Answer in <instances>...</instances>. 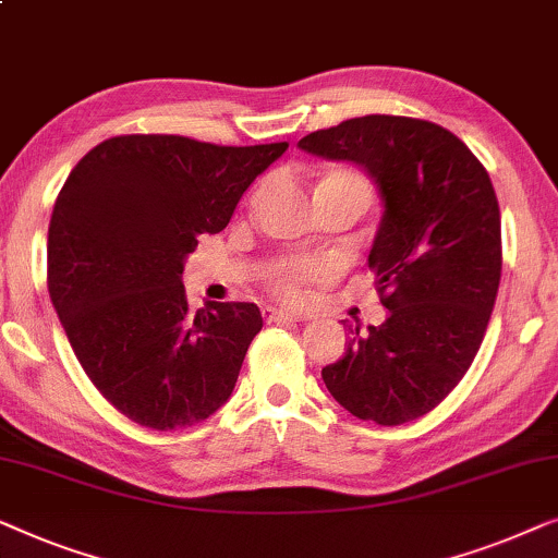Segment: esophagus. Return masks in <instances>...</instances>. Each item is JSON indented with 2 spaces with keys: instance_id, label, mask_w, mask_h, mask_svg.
Returning a JSON list of instances; mask_svg holds the SVG:
<instances>
[{
  "instance_id": "esophagus-1",
  "label": "esophagus",
  "mask_w": 558,
  "mask_h": 558,
  "mask_svg": "<svg viewBox=\"0 0 558 558\" xmlns=\"http://www.w3.org/2000/svg\"><path fill=\"white\" fill-rule=\"evenodd\" d=\"M263 316L268 324H293V320H305V313H293V311H282V308H272V305H268V308H263Z\"/></svg>"
}]
</instances>
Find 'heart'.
<instances>
[{
	"label": "heart",
	"mask_w": 558,
	"mask_h": 558,
	"mask_svg": "<svg viewBox=\"0 0 558 558\" xmlns=\"http://www.w3.org/2000/svg\"><path fill=\"white\" fill-rule=\"evenodd\" d=\"M324 182H347L366 186L356 174H351V171H333V174H328L324 179ZM326 272L328 263L318 260V257H288V260H280L276 268L270 270V286L278 295L295 301V298H301L305 282L313 278H324Z\"/></svg>",
	"instance_id": "obj_1"
}]
</instances>
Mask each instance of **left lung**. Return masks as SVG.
Segmentation results:
<instances>
[{
    "label": "left lung",
    "mask_w": 558,
    "mask_h": 558,
    "mask_svg": "<svg viewBox=\"0 0 558 558\" xmlns=\"http://www.w3.org/2000/svg\"><path fill=\"white\" fill-rule=\"evenodd\" d=\"M298 146L359 163L381 194L368 268L389 316L349 326L347 354L320 376L354 417L404 425L458 387L483 343L504 265L496 190L454 133L422 119L361 116Z\"/></svg>",
    "instance_id": "8db88e82"
}]
</instances>
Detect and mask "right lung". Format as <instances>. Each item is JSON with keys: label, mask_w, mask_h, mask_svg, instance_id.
I'll return each mask as SVG.
<instances>
[{"label": "right lung", "mask_w": 558, "mask_h": 558, "mask_svg": "<svg viewBox=\"0 0 558 558\" xmlns=\"http://www.w3.org/2000/svg\"><path fill=\"white\" fill-rule=\"evenodd\" d=\"M286 148L133 133L90 148L62 184L47 232L50 301L88 379L138 425L192 427L230 399L260 308L194 311L184 257L199 234L225 230Z\"/></svg>", "instance_id": "obj_1"}]
</instances>
